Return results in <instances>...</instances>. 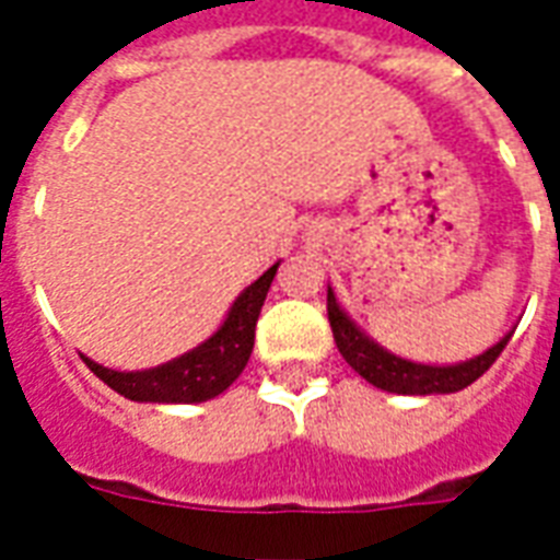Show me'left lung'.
<instances>
[{
    "mask_svg": "<svg viewBox=\"0 0 560 560\" xmlns=\"http://www.w3.org/2000/svg\"><path fill=\"white\" fill-rule=\"evenodd\" d=\"M327 315L329 327H332V339H336V348L345 357V363L351 365L353 372H360L369 384L387 389V393H401V396L458 393V389L470 387L482 372H489V365L501 357L506 341H510V336H504L494 348L480 353L477 360H468V363L420 365L399 360L384 348H377L375 341L365 339L363 332L351 324V317L341 312L332 291H327Z\"/></svg>",
    "mask_w": 560,
    "mask_h": 560,
    "instance_id": "8db88e82",
    "label": "left lung"
}]
</instances>
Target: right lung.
Listing matches in <instances>:
<instances>
[{
	"label": "right lung",
	"mask_w": 560,
	"mask_h": 560,
	"mask_svg": "<svg viewBox=\"0 0 560 560\" xmlns=\"http://www.w3.org/2000/svg\"><path fill=\"white\" fill-rule=\"evenodd\" d=\"M276 269L279 264L269 267L255 284H248L236 296L231 315L221 324L219 332L179 360H171L159 369H147V372H114V369L92 363L86 357L83 363L90 365L107 387L131 401H183L185 405V401L215 399L243 375L245 363L252 357L257 315L267 300L269 284L276 279Z\"/></svg>",
	"instance_id": "right-lung-1"
}]
</instances>
